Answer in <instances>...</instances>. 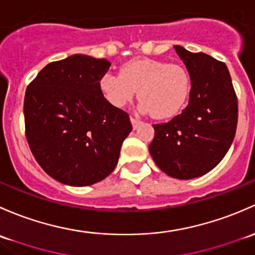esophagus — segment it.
<instances>
[{
	"label": "esophagus",
	"instance_id": "obj_1",
	"mask_svg": "<svg viewBox=\"0 0 255 255\" xmlns=\"http://www.w3.org/2000/svg\"><path fill=\"white\" fill-rule=\"evenodd\" d=\"M130 120H131V124H132V128H133V130H136V128H138V125L141 124V120L137 119V118L131 117Z\"/></svg>",
	"mask_w": 255,
	"mask_h": 255
}]
</instances>
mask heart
Wrapping results in <instances>:
<instances>
[{
	"instance_id": "1",
	"label": "heart",
	"mask_w": 255,
	"mask_h": 255,
	"mask_svg": "<svg viewBox=\"0 0 255 255\" xmlns=\"http://www.w3.org/2000/svg\"><path fill=\"white\" fill-rule=\"evenodd\" d=\"M104 98L122 108L137 91L141 109L157 119L174 117L183 109L190 91L184 67L162 60L135 59L122 66L120 76L106 73L99 82Z\"/></svg>"
}]
</instances>
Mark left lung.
<instances>
[{"label":"left lung","mask_w":255,"mask_h":255,"mask_svg":"<svg viewBox=\"0 0 255 255\" xmlns=\"http://www.w3.org/2000/svg\"><path fill=\"white\" fill-rule=\"evenodd\" d=\"M174 49L190 75L189 104L170 122L153 125L148 149L169 177L193 179L214 169L232 145L238 101L225 62L179 45Z\"/></svg>","instance_id":"left-lung-1"}]
</instances>
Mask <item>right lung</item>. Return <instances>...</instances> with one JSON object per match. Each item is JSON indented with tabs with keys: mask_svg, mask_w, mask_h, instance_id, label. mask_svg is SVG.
I'll return each instance as SVG.
<instances>
[{
	"mask_svg": "<svg viewBox=\"0 0 255 255\" xmlns=\"http://www.w3.org/2000/svg\"><path fill=\"white\" fill-rule=\"evenodd\" d=\"M109 67L106 59L72 55L50 62L27 87L25 137L36 162L57 182L92 185L117 167L132 125L99 87Z\"/></svg>",
	"mask_w": 255,
	"mask_h": 255,
	"instance_id": "right-lung-1",
	"label": "right lung"
}]
</instances>
